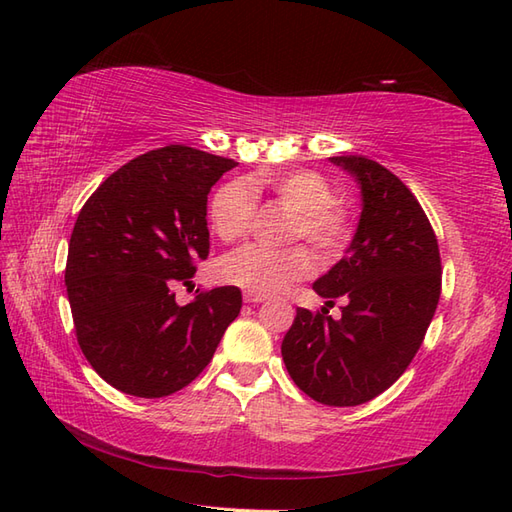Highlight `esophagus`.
I'll return each instance as SVG.
<instances>
[{"label": "esophagus", "mask_w": 512, "mask_h": 512, "mask_svg": "<svg viewBox=\"0 0 512 512\" xmlns=\"http://www.w3.org/2000/svg\"><path fill=\"white\" fill-rule=\"evenodd\" d=\"M264 295H253V292H244V303H264Z\"/></svg>", "instance_id": "1"}]
</instances>
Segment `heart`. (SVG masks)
<instances>
[{
	"label": "heart",
	"instance_id": "heart-1",
	"mask_svg": "<svg viewBox=\"0 0 512 512\" xmlns=\"http://www.w3.org/2000/svg\"><path fill=\"white\" fill-rule=\"evenodd\" d=\"M273 193L295 213L288 239H306L321 259H336L352 237V217L341 202L332 200V187L321 173L297 171H259L242 180L224 182L213 193L209 222L222 242L242 239L255 213L253 193ZM314 273V259L306 246L270 250L262 246H242L224 255L215 266V275L226 286L242 288L253 295H275L292 281Z\"/></svg>",
	"mask_w": 512,
	"mask_h": 512
}]
</instances>
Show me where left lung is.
<instances>
[{"label": "left lung", "mask_w": 512, "mask_h": 512, "mask_svg": "<svg viewBox=\"0 0 512 512\" xmlns=\"http://www.w3.org/2000/svg\"><path fill=\"white\" fill-rule=\"evenodd\" d=\"M330 162L361 187V220L339 264L312 288L343 314L297 317L281 343L290 378L312 400L354 407L389 389L420 350L436 314L442 266L436 233L413 193L394 173L365 156Z\"/></svg>", "instance_id": "left-lung-1"}]
</instances>
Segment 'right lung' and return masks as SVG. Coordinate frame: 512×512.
<instances>
[{
	"instance_id": "right-lung-1",
	"label": "right lung",
	"mask_w": 512,
	"mask_h": 512,
	"mask_svg": "<svg viewBox=\"0 0 512 512\" xmlns=\"http://www.w3.org/2000/svg\"><path fill=\"white\" fill-rule=\"evenodd\" d=\"M231 158L169 145L114 171L76 217L65 286L76 341L105 383L138 398L187 387L209 365L242 308L235 286L200 292L191 284L209 255L206 198Z\"/></svg>"
}]
</instances>
